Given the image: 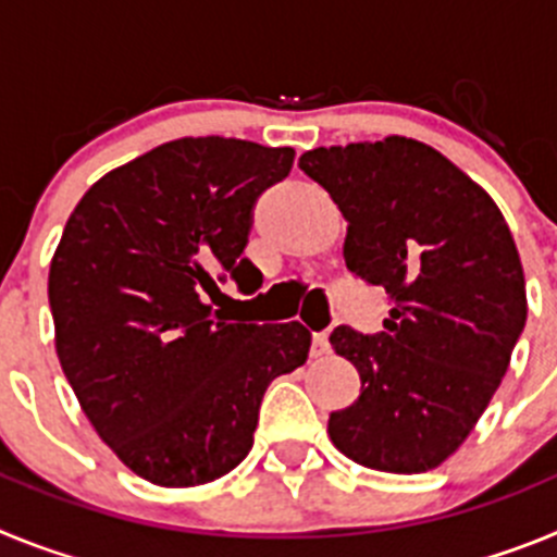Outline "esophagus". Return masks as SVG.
<instances>
[{
    "mask_svg": "<svg viewBox=\"0 0 557 557\" xmlns=\"http://www.w3.org/2000/svg\"><path fill=\"white\" fill-rule=\"evenodd\" d=\"M332 351V343H329V332H314L312 334V354L314 357H323V354Z\"/></svg>",
    "mask_w": 557,
    "mask_h": 557,
    "instance_id": "esophagus-1",
    "label": "esophagus"
}]
</instances>
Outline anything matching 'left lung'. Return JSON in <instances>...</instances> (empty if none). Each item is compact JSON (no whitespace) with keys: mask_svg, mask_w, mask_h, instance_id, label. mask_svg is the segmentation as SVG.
<instances>
[{"mask_svg":"<svg viewBox=\"0 0 557 557\" xmlns=\"http://www.w3.org/2000/svg\"><path fill=\"white\" fill-rule=\"evenodd\" d=\"M348 220L346 268L385 287V332H332L359 398L329 435L359 466L421 474L469 437L528 321L519 250L494 200L405 136L318 147L298 161Z\"/></svg>","mask_w":557,"mask_h":557,"instance_id":"obj_1","label":"left lung"}]
</instances>
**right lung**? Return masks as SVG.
<instances>
[{
    "instance_id": "add662e5",
    "label": "right lung",
    "mask_w": 557,
    "mask_h": 557,
    "mask_svg": "<svg viewBox=\"0 0 557 557\" xmlns=\"http://www.w3.org/2000/svg\"><path fill=\"white\" fill-rule=\"evenodd\" d=\"M293 147L198 136L108 172L72 211L49 268L55 348L97 435L133 474L191 488L253 446L275 376L309 357L301 323H245L206 298L262 287L243 256L256 200Z\"/></svg>"
}]
</instances>
